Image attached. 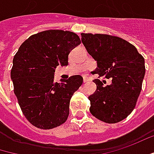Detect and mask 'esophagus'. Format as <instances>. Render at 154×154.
I'll return each instance as SVG.
<instances>
[{"mask_svg":"<svg viewBox=\"0 0 154 154\" xmlns=\"http://www.w3.org/2000/svg\"><path fill=\"white\" fill-rule=\"evenodd\" d=\"M83 79H84V83H86V82H89V81L91 80V79H90L89 77H84V78H83Z\"/></svg>","mask_w":154,"mask_h":154,"instance_id":"obj_1","label":"esophagus"}]
</instances>
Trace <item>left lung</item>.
Instances as JSON below:
<instances>
[{"instance_id":"obj_1","label":"left lung","mask_w":154,"mask_h":154,"mask_svg":"<svg viewBox=\"0 0 154 154\" xmlns=\"http://www.w3.org/2000/svg\"><path fill=\"white\" fill-rule=\"evenodd\" d=\"M87 52L97 62L93 71L112 78L103 86L95 79L97 90L89 96L90 112L97 119L114 124L125 119L133 111L145 77V59L130 42L118 36L103 34H81Z\"/></svg>"}]
</instances>
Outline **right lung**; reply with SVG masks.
I'll use <instances>...</instances> for the list:
<instances>
[{
  "label": "right lung",
  "instance_id": "1",
  "mask_svg": "<svg viewBox=\"0 0 154 154\" xmlns=\"http://www.w3.org/2000/svg\"><path fill=\"white\" fill-rule=\"evenodd\" d=\"M81 43L77 34L51 29L29 36L13 59L14 92L26 119L37 128L52 129L65 122L69 101L83 84L72 76L54 82L57 66L68 65L69 52Z\"/></svg>",
  "mask_w": 154,
  "mask_h": 154
}]
</instances>
